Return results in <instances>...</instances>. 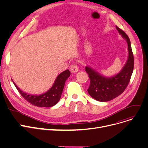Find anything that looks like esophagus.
<instances>
[{
	"label": "esophagus",
	"mask_w": 148,
	"mask_h": 148,
	"mask_svg": "<svg viewBox=\"0 0 148 148\" xmlns=\"http://www.w3.org/2000/svg\"><path fill=\"white\" fill-rule=\"evenodd\" d=\"M70 71L72 73H76L78 71V68L76 64H72L70 67Z\"/></svg>",
	"instance_id": "34e87169"
}]
</instances>
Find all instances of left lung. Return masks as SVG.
<instances>
[{
  "label": "left lung",
  "mask_w": 148,
  "mask_h": 148,
  "mask_svg": "<svg viewBox=\"0 0 148 148\" xmlns=\"http://www.w3.org/2000/svg\"><path fill=\"white\" fill-rule=\"evenodd\" d=\"M116 29L128 45V58L121 71L115 75L107 77L89 66L85 67V71L90 79L88 92L92 98L99 101H108L122 94L127 86L133 71L134 57L130 39L125 33L117 26Z\"/></svg>",
  "instance_id": "left-lung-1"
}]
</instances>
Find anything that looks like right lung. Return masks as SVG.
I'll list each match as a JSON object with an SVG mask.
<instances>
[{
	"mask_svg": "<svg viewBox=\"0 0 148 148\" xmlns=\"http://www.w3.org/2000/svg\"><path fill=\"white\" fill-rule=\"evenodd\" d=\"M71 72L66 70L59 74L54 81L53 86L47 92L40 94H28L22 91L12 80L22 96L30 103L32 105L38 107L50 108L54 106L59 101L64 86V84L67 78L70 76Z\"/></svg>",
	"mask_w": 148,
	"mask_h": 148,
	"instance_id": "right-lung-1",
	"label": "right lung"
}]
</instances>
